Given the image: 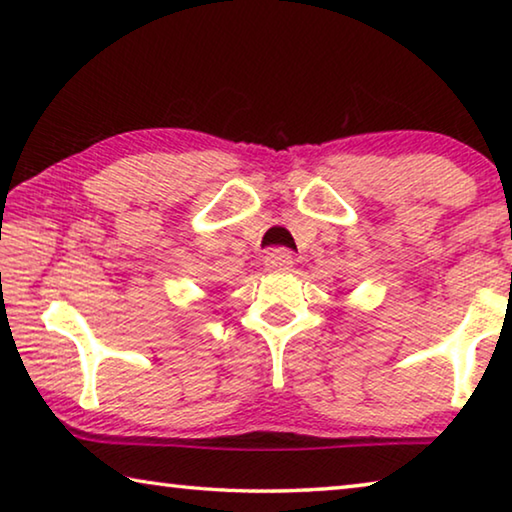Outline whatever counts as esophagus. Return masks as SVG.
I'll return each instance as SVG.
<instances>
[{"label":"esophagus","mask_w":512,"mask_h":512,"mask_svg":"<svg viewBox=\"0 0 512 512\" xmlns=\"http://www.w3.org/2000/svg\"><path fill=\"white\" fill-rule=\"evenodd\" d=\"M293 264H296V257H293L289 250H284V248H275V250H271V253L264 257L266 271H273V273L291 271Z\"/></svg>","instance_id":"obj_1"}]
</instances>
